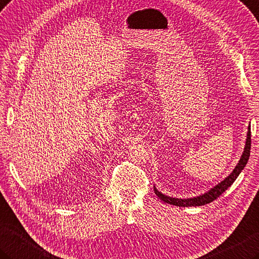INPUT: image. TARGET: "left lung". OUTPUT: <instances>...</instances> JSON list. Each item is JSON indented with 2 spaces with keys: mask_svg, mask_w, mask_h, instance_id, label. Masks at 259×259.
I'll list each match as a JSON object with an SVG mask.
<instances>
[{
  "mask_svg": "<svg viewBox=\"0 0 259 259\" xmlns=\"http://www.w3.org/2000/svg\"><path fill=\"white\" fill-rule=\"evenodd\" d=\"M250 125L248 126V133H247V139H246V145L244 151H242V155L240 157L239 161H238L237 166L235 167V169L231 171L229 176H227L224 181H221L220 183H218L215 186L212 187L211 190L205 192L204 194H201L199 196H194V197H190V199H179V197H171L168 195H165L159 192L154 186V191L155 194L159 197L161 201H164L165 203H168L171 205H176V206H201V205H205L210 202L214 201L218 199L226 190L229 189V187L232 185V183L236 181V179L239 174L242 171V169L245 168V166L247 164L248 159H249L250 156V146H251V139H250Z\"/></svg>",
  "mask_w": 259,
  "mask_h": 259,
  "instance_id": "obj_1",
  "label": "left lung"
}]
</instances>
